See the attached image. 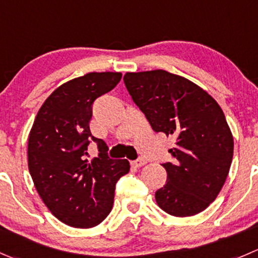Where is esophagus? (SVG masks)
Listing matches in <instances>:
<instances>
[{"label": "esophagus", "mask_w": 258, "mask_h": 258, "mask_svg": "<svg viewBox=\"0 0 258 258\" xmlns=\"http://www.w3.org/2000/svg\"><path fill=\"white\" fill-rule=\"evenodd\" d=\"M146 162H147L146 160L141 159V157H140V159L132 161V165H134V166H136V167H141V166H144V165H146Z\"/></svg>", "instance_id": "obj_1"}]
</instances>
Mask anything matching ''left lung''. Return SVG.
I'll list each match as a JSON object with an SVG mask.
<instances>
[{
  "mask_svg": "<svg viewBox=\"0 0 258 258\" xmlns=\"http://www.w3.org/2000/svg\"><path fill=\"white\" fill-rule=\"evenodd\" d=\"M124 86L156 134L175 139L166 184L155 192L164 212L190 217L221 191L233 159V137L219 104L192 82L165 71L126 73Z\"/></svg>",
  "mask_w": 258,
  "mask_h": 258,
  "instance_id": "obj_1",
  "label": "left lung"
}]
</instances>
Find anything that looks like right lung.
<instances>
[{
	"instance_id": "1",
	"label": "right lung",
	"mask_w": 258,
	"mask_h": 258,
	"mask_svg": "<svg viewBox=\"0 0 258 258\" xmlns=\"http://www.w3.org/2000/svg\"><path fill=\"white\" fill-rule=\"evenodd\" d=\"M121 73H88L55 89L39 109L27 146L30 175L40 198L60 222L76 228L101 223L113 206L119 177L130 171L127 160L108 156V146L91 134L92 104L111 92ZM96 142L99 156L86 160Z\"/></svg>"
}]
</instances>
